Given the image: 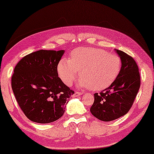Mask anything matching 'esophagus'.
<instances>
[{
	"mask_svg": "<svg viewBox=\"0 0 154 154\" xmlns=\"http://www.w3.org/2000/svg\"><path fill=\"white\" fill-rule=\"evenodd\" d=\"M81 95H82V93H81V92H77V91H75V93H74V94H73V95H72V97H79V96H81Z\"/></svg>",
	"mask_w": 154,
	"mask_h": 154,
	"instance_id": "obj_1",
	"label": "esophagus"
}]
</instances>
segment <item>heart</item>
<instances>
[{
    "mask_svg": "<svg viewBox=\"0 0 154 154\" xmlns=\"http://www.w3.org/2000/svg\"><path fill=\"white\" fill-rule=\"evenodd\" d=\"M122 62L118 56L99 48L80 47L71 53V59L62 58L57 65L59 76L70 86L79 76L81 88L95 91L107 89L119 76Z\"/></svg>",
    "mask_w": 154,
    "mask_h": 154,
    "instance_id": "heart-1",
    "label": "heart"
}]
</instances>
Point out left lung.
I'll list each match as a JSON object with an SVG mask.
<instances>
[{
    "label": "left lung",
    "instance_id": "1",
    "mask_svg": "<svg viewBox=\"0 0 154 154\" xmlns=\"http://www.w3.org/2000/svg\"><path fill=\"white\" fill-rule=\"evenodd\" d=\"M115 51L121 59L120 73L109 88L95 93L91 107L92 115L104 122L115 120L128 112L140 88V75L136 61L124 51Z\"/></svg>",
    "mask_w": 154,
    "mask_h": 154
}]
</instances>
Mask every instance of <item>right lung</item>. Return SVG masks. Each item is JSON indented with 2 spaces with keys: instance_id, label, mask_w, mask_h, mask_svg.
<instances>
[{
  "instance_id": "1",
  "label": "right lung",
  "mask_w": 154,
  "mask_h": 154,
  "mask_svg": "<svg viewBox=\"0 0 154 154\" xmlns=\"http://www.w3.org/2000/svg\"><path fill=\"white\" fill-rule=\"evenodd\" d=\"M64 50H39L23 57L14 69L11 85L20 107L34 122L47 124L62 117L74 91L58 77Z\"/></svg>"
}]
</instances>
